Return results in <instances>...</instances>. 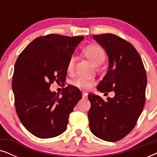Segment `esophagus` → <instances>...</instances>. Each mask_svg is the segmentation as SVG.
<instances>
[{
	"label": "esophagus",
	"instance_id": "34e87169",
	"mask_svg": "<svg viewBox=\"0 0 157 157\" xmlns=\"http://www.w3.org/2000/svg\"><path fill=\"white\" fill-rule=\"evenodd\" d=\"M82 97H83V99H87V98H88V96H87V94H86L83 93V94Z\"/></svg>",
	"mask_w": 157,
	"mask_h": 157
}]
</instances>
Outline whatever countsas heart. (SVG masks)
<instances>
[{
    "label": "heart",
    "instance_id": "heart-1",
    "mask_svg": "<svg viewBox=\"0 0 157 157\" xmlns=\"http://www.w3.org/2000/svg\"><path fill=\"white\" fill-rule=\"evenodd\" d=\"M83 53L88 58V59L94 65L96 66L101 65L104 63L106 59L104 51L100 46H96V45H91L87 46L84 50ZM75 64V57L74 56H71L68 60L67 63V70L68 71H71L74 68ZM94 84V81L91 79L83 78V77H79L76 78L74 82L73 85L75 87L82 90H88Z\"/></svg>",
    "mask_w": 157,
    "mask_h": 157
}]
</instances>
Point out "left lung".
Returning a JSON list of instances; mask_svg holds the SVG:
<instances>
[{
    "instance_id": "8db88e82",
    "label": "left lung",
    "mask_w": 157,
    "mask_h": 157,
    "mask_svg": "<svg viewBox=\"0 0 157 157\" xmlns=\"http://www.w3.org/2000/svg\"><path fill=\"white\" fill-rule=\"evenodd\" d=\"M93 37L109 58L108 71L96 89L105 94L113 91L115 96L105 101L99 96L88 95L90 130L102 140L117 141L130 133L142 112L147 74L140 55L130 43L111 33Z\"/></svg>"
}]
</instances>
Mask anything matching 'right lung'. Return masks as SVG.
<instances>
[{"instance_id":"right-lung-1","label":"right lung","mask_w":157,"mask_h":157,"mask_svg":"<svg viewBox=\"0 0 157 157\" xmlns=\"http://www.w3.org/2000/svg\"><path fill=\"white\" fill-rule=\"evenodd\" d=\"M83 38L40 36L17 59L12 78L16 110L25 128L38 138H52L65 132L69 114L82 98L76 87L68 86L59 96L50 86L54 81L66 78L68 60Z\"/></svg>"}]
</instances>
